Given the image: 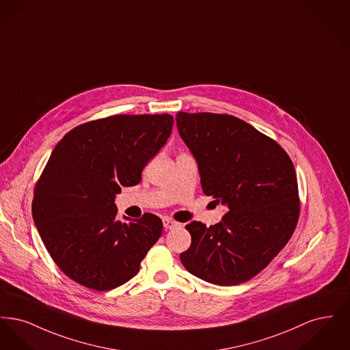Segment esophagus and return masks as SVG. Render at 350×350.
I'll return each mask as SVG.
<instances>
[{
    "mask_svg": "<svg viewBox=\"0 0 350 350\" xmlns=\"http://www.w3.org/2000/svg\"><path fill=\"white\" fill-rule=\"evenodd\" d=\"M163 224H164V228H165V230H174V228H177V227L181 226L180 223H177V221L169 219V217H164V219H163Z\"/></svg>",
    "mask_w": 350,
    "mask_h": 350,
    "instance_id": "obj_1",
    "label": "esophagus"
}]
</instances>
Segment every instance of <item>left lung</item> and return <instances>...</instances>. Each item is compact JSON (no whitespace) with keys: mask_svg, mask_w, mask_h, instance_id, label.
<instances>
[{"mask_svg":"<svg viewBox=\"0 0 350 350\" xmlns=\"http://www.w3.org/2000/svg\"><path fill=\"white\" fill-rule=\"evenodd\" d=\"M176 122L197 160L203 193L228 207L214 226H186L191 245L180 254L181 262L206 282H245L267 267L297 227L293 161L280 144L239 118L180 111Z\"/></svg>","mask_w":350,"mask_h":350,"instance_id":"left-lung-1","label":"left lung"}]
</instances>
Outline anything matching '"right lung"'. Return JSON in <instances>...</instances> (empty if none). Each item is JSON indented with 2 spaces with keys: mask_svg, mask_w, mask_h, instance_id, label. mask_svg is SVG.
Instances as JSON below:
<instances>
[{
  "mask_svg": "<svg viewBox=\"0 0 350 350\" xmlns=\"http://www.w3.org/2000/svg\"><path fill=\"white\" fill-rule=\"evenodd\" d=\"M173 117L116 116L73 129L56 144L33 200L46 250L70 280L106 291L130 281L163 232L160 217L117 219L116 196L164 147Z\"/></svg>",
  "mask_w": 350,
  "mask_h": 350,
  "instance_id": "1",
  "label": "right lung"
}]
</instances>
